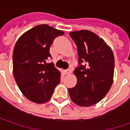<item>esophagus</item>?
I'll list each match as a JSON object with an SVG mask.
<instances>
[{
  "instance_id": "34e87169",
  "label": "esophagus",
  "mask_w": 130,
  "mask_h": 130,
  "mask_svg": "<svg viewBox=\"0 0 130 130\" xmlns=\"http://www.w3.org/2000/svg\"><path fill=\"white\" fill-rule=\"evenodd\" d=\"M65 74H69V73H72V70H71V68H68V69L65 70Z\"/></svg>"
}]
</instances>
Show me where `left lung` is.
<instances>
[{"instance_id": "obj_1", "label": "left lung", "mask_w": 130, "mask_h": 130, "mask_svg": "<svg viewBox=\"0 0 130 130\" xmlns=\"http://www.w3.org/2000/svg\"><path fill=\"white\" fill-rule=\"evenodd\" d=\"M69 35L77 46L79 63L73 71L77 82L74 88L68 89L69 95L73 103L90 107L100 102L110 89L114 55L103 39L90 31H76Z\"/></svg>"}]
</instances>
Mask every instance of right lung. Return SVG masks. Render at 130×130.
Instances as JSON below:
<instances>
[{
  "instance_id": "obj_1",
  "label": "right lung",
  "mask_w": 130,
  "mask_h": 130,
  "mask_svg": "<svg viewBox=\"0 0 130 130\" xmlns=\"http://www.w3.org/2000/svg\"><path fill=\"white\" fill-rule=\"evenodd\" d=\"M64 32L45 24L21 35L13 51V75L18 88L35 103L47 102L60 82L61 73L53 62L49 50L54 40Z\"/></svg>"
}]
</instances>
